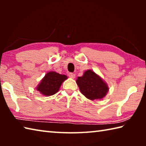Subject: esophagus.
Masks as SVG:
<instances>
[{"mask_svg":"<svg viewBox=\"0 0 146 146\" xmlns=\"http://www.w3.org/2000/svg\"><path fill=\"white\" fill-rule=\"evenodd\" d=\"M69 77H70L71 78H75V75L73 73H69Z\"/></svg>","mask_w":146,"mask_h":146,"instance_id":"esophagus-1","label":"esophagus"}]
</instances>
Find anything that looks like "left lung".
Returning a JSON list of instances; mask_svg holds the SVG:
<instances>
[{
	"instance_id": "left-lung-1",
	"label": "left lung",
	"mask_w": 146,
	"mask_h": 146,
	"mask_svg": "<svg viewBox=\"0 0 146 146\" xmlns=\"http://www.w3.org/2000/svg\"><path fill=\"white\" fill-rule=\"evenodd\" d=\"M76 82L81 93L91 100L102 99L109 91L108 84L91 70L85 71L82 76L77 78Z\"/></svg>"
}]
</instances>
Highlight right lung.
Returning a JSON list of instances; mask_svg holds the SVG:
<instances>
[{
	"label": "right lung",
	"instance_id": "obj_1",
	"mask_svg": "<svg viewBox=\"0 0 146 146\" xmlns=\"http://www.w3.org/2000/svg\"><path fill=\"white\" fill-rule=\"evenodd\" d=\"M66 79L68 76L65 75L59 74L56 71H49L42 78L36 90L43 96L49 97L58 92L62 84Z\"/></svg>",
	"mask_w": 146,
	"mask_h": 146
}]
</instances>
